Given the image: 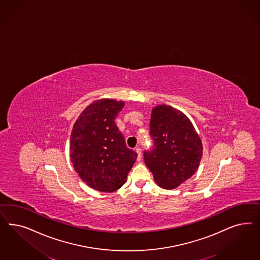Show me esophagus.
Instances as JSON below:
<instances>
[{
  "label": "esophagus",
  "instance_id": "34e87169",
  "mask_svg": "<svg viewBox=\"0 0 260 260\" xmlns=\"http://www.w3.org/2000/svg\"><path fill=\"white\" fill-rule=\"evenodd\" d=\"M135 151L137 152V154H138V159L140 160V159H142V150H141V148H136L135 149Z\"/></svg>",
  "mask_w": 260,
  "mask_h": 260
}]
</instances>
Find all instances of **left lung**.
Masks as SVG:
<instances>
[{
    "mask_svg": "<svg viewBox=\"0 0 260 260\" xmlns=\"http://www.w3.org/2000/svg\"><path fill=\"white\" fill-rule=\"evenodd\" d=\"M150 135L154 147L144 152V161L156 184L174 189L191 178L203 156L201 139L190 119L167 104L152 109Z\"/></svg>",
    "mask_w": 260,
    "mask_h": 260,
    "instance_id": "left-lung-1",
    "label": "left lung"
}]
</instances>
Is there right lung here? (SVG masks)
<instances>
[{"label": "right lung", "mask_w": 260, "mask_h": 260, "mask_svg": "<svg viewBox=\"0 0 260 260\" xmlns=\"http://www.w3.org/2000/svg\"><path fill=\"white\" fill-rule=\"evenodd\" d=\"M124 101L101 99L82 111L72 129L70 158L78 176L92 189L114 192L125 184L137 159L115 119Z\"/></svg>", "instance_id": "right-lung-1"}]
</instances>
